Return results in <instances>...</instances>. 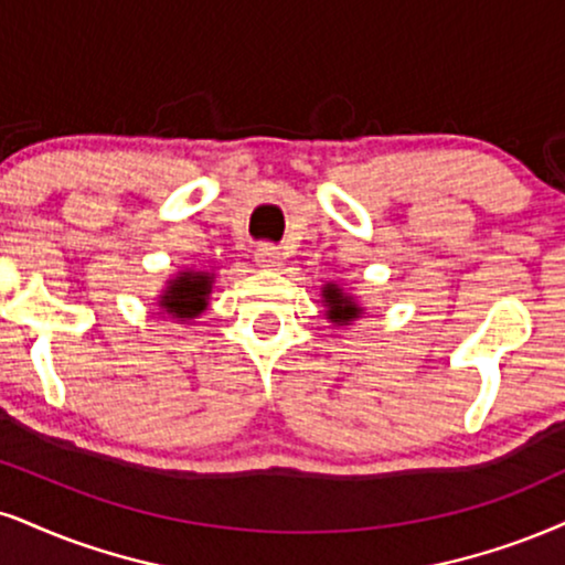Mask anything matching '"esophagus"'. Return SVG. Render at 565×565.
Returning <instances> with one entry per match:
<instances>
[{
    "label": "esophagus",
    "mask_w": 565,
    "mask_h": 565,
    "mask_svg": "<svg viewBox=\"0 0 565 565\" xmlns=\"http://www.w3.org/2000/svg\"><path fill=\"white\" fill-rule=\"evenodd\" d=\"M254 259L264 269H275V267H280V250H277L275 246H269V243H262V246H256V250H254Z\"/></svg>",
    "instance_id": "34e87169"
}]
</instances>
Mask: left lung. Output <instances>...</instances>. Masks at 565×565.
Segmentation results:
<instances>
[{"mask_svg": "<svg viewBox=\"0 0 565 565\" xmlns=\"http://www.w3.org/2000/svg\"><path fill=\"white\" fill-rule=\"evenodd\" d=\"M322 298H324V306H327V319H330L332 324H351L353 319H359L364 315V309L356 303V298L348 296L343 288H338L335 282H327L322 288Z\"/></svg>", "mask_w": 565, "mask_h": 565, "instance_id": "8db88e82", "label": "left lung"}]
</instances>
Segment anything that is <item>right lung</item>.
Instances as JSON below:
<instances>
[{
    "instance_id": "right-lung-1",
    "label": "right lung",
    "mask_w": 565,
    "mask_h": 565,
    "mask_svg": "<svg viewBox=\"0 0 565 565\" xmlns=\"http://www.w3.org/2000/svg\"><path fill=\"white\" fill-rule=\"evenodd\" d=\"M214 277L209 271H178L159 296V309L178 322L196 319L206 309V298L212 294Z\"/></svg>"
}]
</instances>
